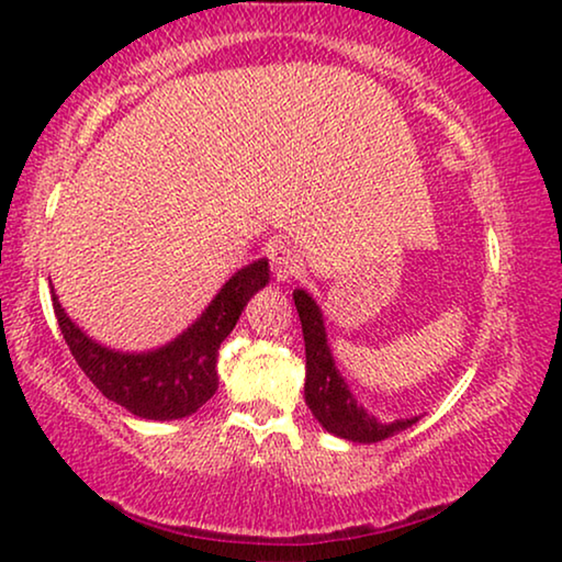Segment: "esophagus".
<instances>
[{
  "label": "esophagus",
  "mask_w": 562,
  "mask_h": 562,
  "mask_svg": "<svg viewBox=\"0 0 562 562\" xmlns=\"http://www.w3.org/2000/svg\"><path fill=\"white\" fill-rule=\"evenodd\" d=\"M268 256H271V268H273L276 281L286 283L299 273V256L291 245H273V248L268 250Z\"/></svg>",
  "instance_id": "34e87169"
}]
</instances>
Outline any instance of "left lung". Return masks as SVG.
Listing matches in <instances>:
<instances>
[{
  "label": "left lung",
  "mask_w": 562,
  "mask_h": 562,
  "mask_svg": "<svg viewBox=\"0 0 562 562\" xmlns=\"http://www.w3.org/2000/svg\"><path fill=\"white\" fill-rule=\"evenodd\" d=\"M294 304L302 319L304 348H306V381L304 398L314 419L327 429L329 435L342 437L350 442H381L386 437L402 432V429L417 425L419 417L381 422L375 419L363 404H358L348 381L335 363L333 350L327 342L325 314H322L317 299L306 289H294Z\"/></svg>",
  "instance_id": "left-lung-1"
}]
</instances>
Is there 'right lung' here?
<instances>
[{
  "instance_id": "add662e5",
  "label": "right lung",
  "mask_w": 562,
  "mask_h": 562,
  "mask_svg": "<svg viewBox=\"0 0 562 562\" xmlns=\"http://www.w3.org/2000/svg\"><path fill=\"white\" fill-rule=\"evenodd\" d=\"M271 279L268 258L243 266L214 294L204 312L166 345L153 350H117L83 333L68 317L50 286L53 310L68 350L89 381L130 414L153 422H173L194 414L220 386L217 350L240 314Z\"/></svg>"
}]
</instances>
